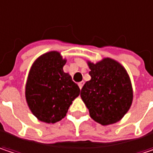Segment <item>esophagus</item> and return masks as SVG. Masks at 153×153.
Wrapping results in <instances>:
<instances>
[{
  "instance_id": "34e87169",
  "label": "esophagus",
  "mask_w": 153,
  "mask_h": 153,
  "mask_svg": "<svg viewBox=\"0 0 153 153\" xmlns=\"http://www.w3.org/2000/svg\"><path fill=\"white\" fill-rule=\"evenodd\" d=\"M83 84H84V82H78V86H79V88H80V90L82 89V86H83Z\"/></svg>"
}]
</instances>
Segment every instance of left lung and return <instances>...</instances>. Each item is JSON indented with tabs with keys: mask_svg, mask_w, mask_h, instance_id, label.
I'll use <instances>...</instances> for the list:
<instances>
[{
	"mask_svg": "<svg viewBox=\"0 0 153 153\" xmlns=\"http://www.w3.org/2000/svg\"><path fill=\"white\" fill-rule=\"evenodd\" d=\"M91 79L84 83L81 97L93 120L102 126L118 122L129 111L133 98L126 69L117 61L104 58L88 62Z\"/></svg>",
	"mask_w": 153,
	"mask_h": 153,
	"instance_id": "obj_1",
	"label": "left lung"
}]
</instances>
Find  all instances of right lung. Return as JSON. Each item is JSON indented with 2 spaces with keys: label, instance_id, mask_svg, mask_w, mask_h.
I'll use <instances>...</instances> for the list:
<instances>
[{
  "label": "right lung",
  "instance_id": "1",
  "mask_svg": "<svg viewBox=\"0 0 153 153\" xmlns=\"http://www.w3.org/2000/svg\"><path fill=\"white\" fill-rule=\"evenodd\" d=\"M65 63L59 52L50 51L38 57L30 69L26 100L40 121L54 124L62 120L80 94L78 85L62 70Z\"/></svg>",
  "mask_w": 153,
  "mask_h": 153
}]
</instances>
